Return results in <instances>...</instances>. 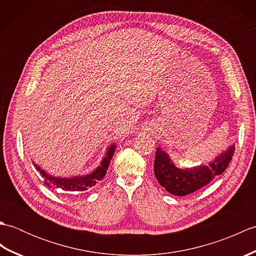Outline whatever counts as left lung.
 I'll use <instances>...</instances> for the list:
<instances>
[{"label":"left lung","mask_w":256,"mask_h":256,"mask_svg":"<svg viewBox=\"0 0 256 256\" xmlns=\"http://www.w3.org/2000/svg\"><path fill=\"white\" fill-rule=\"evenodd\" d=\"M234 145L216 157L209 165H201L197 167L180 170L176 167L165 150L157 148L154 162V172L156 179L162 187L168 192L179 197L194 192L214 180L216 176L221 175L234 154Z\"/></svg>","instance_id":"obj_1"}]
</instances>
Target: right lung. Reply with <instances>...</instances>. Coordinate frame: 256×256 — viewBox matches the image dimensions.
I'll list each match as a JSON object with an SVG mask.
<instances>
[{
  "instance_id": "right-lung-1",
  "label": "right lung",
  "mask_w": 256,
  "mask_h": 256,
  "mask_svg": "<svg viewBox=\"0 0 256 256\" xmlns=\"http://www.w3.org/2000/svg\"><path fill=\"white\" fill-rule=\"evenodd\" d=\"M114 150H116V144H112L110 148H108L106 155L104 158L102 160L100 166L98 167L94 172H92L91 174H88V175L86 176H77L72 178H60V177L50 176V174H47L45 170H42L40 166H37L35 162H32V164L36 166L37 170L40 172L42 177H44L46 186L60 188L64 190V192H84V190L94 187L96 184L99 182L101 179L106 176L108 168L110 166Z\"/></svg>"
}]
</instances>
